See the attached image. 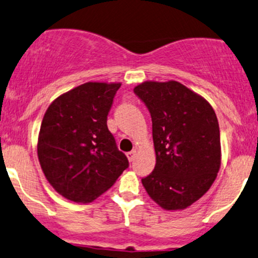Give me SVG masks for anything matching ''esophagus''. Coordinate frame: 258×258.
Instances as JSON below:
<instances>
[{
  "mask_svg": "<svg viewBox=\"0 0 258 258\" xmlns=\"http://www.w3.org/2000/svg\"><path fill=\"white\" fill-rule=\"evenodd\" d=\"M127 158H128L130 161H134V159L136 158V151H132V152L127 153Z\"/></svg>",
  "mask_w": 258,
  "mask_h": 258,
  "instance_id": "34e87169",
  "label": "esophagus"
}]
</instances>
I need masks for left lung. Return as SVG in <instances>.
Here are the masks:
<instances>
[{"label": "left lung", "instance_id": "left-lung-1", "mask_svg": "<svg viewBox=\"0 0 258 258\" xmlns=\"http://www.w3.org/2000/svg\"><path fill=\"white\" fill-rule=\"evenodd\" d=\"M152 117L157 163L142 183L168 211L196 202L220 168V132L213 107L188 88L170 81L144 82L134 89Z\"/></svg>", "mask_w": 258, "mask_h": 258}]
</instances>
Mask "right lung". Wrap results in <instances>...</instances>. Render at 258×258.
Masks as SVG:
<instances>
[{"instance_id":"1","label":"right lung","mask_w":258,"mask_h":258,"mask_svg":"<svg viewBox=\"0 0 258 258\" xmlns=\"http://www.w3.org/2000/svg\"><path fill=\"white\" fill-rule=\"evenodd\" d=\"M120 83H84L58 97L45 112L38 157L53 188L73 202H92L128 168L107 128Z\"/></svg>"}]
</instances>
